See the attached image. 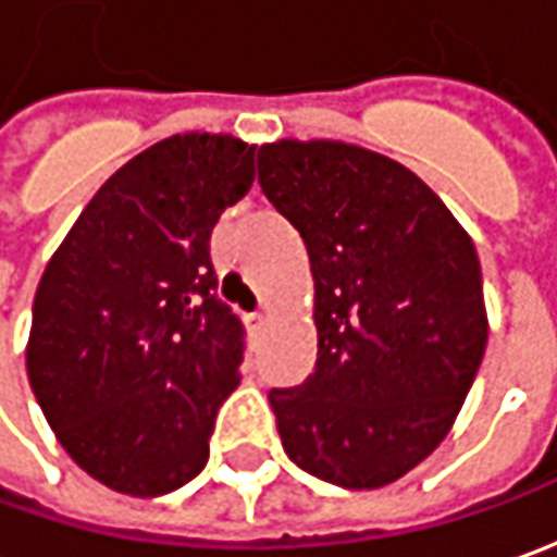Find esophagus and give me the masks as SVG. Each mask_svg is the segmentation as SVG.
<instances>
[{
  "instance_id": "esophagus-1",
  "label": "esophagus",
  "mask_w": 557,
  "mask_h": 557,
  "mask_svg": "<svg viewBox=\"0 0 557 557\" xmlns=\"http://www.w3.org/2000/svg\"><path fill=\"white\" fill-rule=\"evenodd\" d=\"M246 323H249V330H252V333H261V330H264V323H268V317L261 314V311H252V314H246Z\"/></svg>"
}]
</instances>
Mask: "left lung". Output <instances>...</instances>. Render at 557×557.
I'll return each mask as SVG.
<instances>
[{"label": "left lung", "mask_w": 557, "mask_h": 557, "mask_svg": "<svg viewBox=\"0 0 557 557\" xmlns=\"http://www.w3.org/2000/svg\"><path fill=\"white\" fill-rule=\"evenodd\" d=\"M259 184L314 274V373L268 394L283 450L336 487H385L447 437L484 360L474 243L429 184L367 147L264 145Z\"/></svg>", "instance_id": "1"}]
</instances>
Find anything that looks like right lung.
Wrapping results in <instances>:
<instances>
[{
  "label": "right lung",
  "mask_w": 557,
  "mask_h": 557,
  "mask_svg": "<svg viewBox=\"0 0 557 557\" xmlns=\"http://www.w3.org/2000/svg\"><path fill=\"white\" fill-rule=\"evenodd\" d=\"M252 182V145L172 135L101 184L46 264L29 388L70 459L104 487L163 496L209 459L246 348L215 293L209 237Z\"/></svg>",
  "instance_id": "1"
}]
</instances>
